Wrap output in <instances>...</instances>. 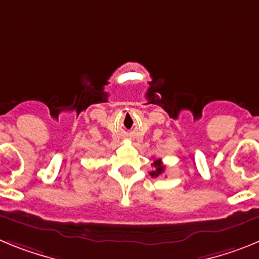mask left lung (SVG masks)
<instances>
[{
    "instance_id": "left-lung-1",
    "label": "left lung",
    "mask_w": 259,
    "mask_h": 259,
    "mask_svg": "<svg viewBox=\"0 0 259 259\" xmlns=\"http://www.w3.org/2000/svg\"><path fill=\"white\" fill-rule=\"evenodd\" d=\"M153 166H154V170H153L152 172H150V175H152L153 178H157V176H159L162 172H163L164 166H163V164H162L161 159H158V161L153 162Z\"/></svg>"
}]
</instances>
